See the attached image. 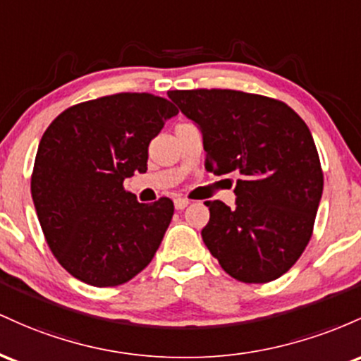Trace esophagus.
<instances>
[{
	"label": "esophagus",
	"instance_id": "obj_1",
	"mask_svg": "<svg viewBox=\"0 0 361 361\" xmlns=\"http://www.w3.org/2000/svg\"><path fill=\"white\" fill-rule=\"evenodd\" d=\"M173 204H176V209H184L188 208L189 200H185V197H177V200L173 201Z\"/></svg>",
	"mask_w": 361,
	"mask_h": 361
}]
</instances>
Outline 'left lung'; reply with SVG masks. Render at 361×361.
Wrapping results in <instances>:
<instances>
[{
  "instance_id": "left-lung-1",
  "label": "left lung",
  "mask_w": 361,
  "mask_h": 361,
  "mask_svg": "<svg viewBox=\"0 0 361 361\" xmlns=\"http://www.w3.org/2000/svg\"><path fill=\"white\" fill-rule=\"evenodd\" d=\"M197 124L206 170L237 173V202L206 201L202 240L230 276L268 283L305 250L321 202L324 173L310 129L276 99L220 88L170 90Z\"/></svg>"
}]
</instances>
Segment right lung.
Listing matches in <instances>:
<instances>
[{
    "instance_id": "right-lung-1",
    "label": "right lung",
    "mask_w": 361,
    "mask_h": 361,
    "mask_svg": "<svg viewBox=\"0 0 361 361\" xmlns=\"http://www.w3.org/2000/svg\"><path fill=\"white\" fill-rule=\"evenodd\" d=\"M177 114L167 99L123 92L73 105L46 129L32 200L51 252L71 276L105 288L152 262L173 202H137L123 184L147 172L149 141Z\"/></svg>"
}]
</instances>
